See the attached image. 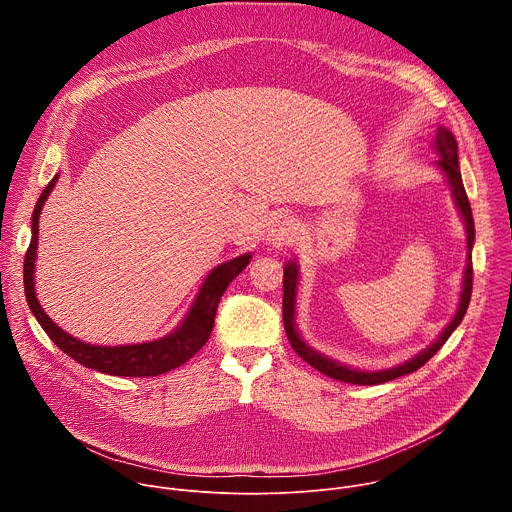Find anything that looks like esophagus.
<instances>
[{
	"mask_svg": "<svg viewBox=\"0 0 512 512\" xmlns=\"http://www.w3.org/2000/svg\"><path fill=\"white\" fill-rule=\"evenodd\" d=\"M291 237H294V223H291L287 216H275V221L271 223L269 229V241H273L275 245H283Z\"/></svg>",
	"mask_w": 512,
	"mask_h": 512,
	"instance_id": "obj_1",
	"label": "esophagus"
}]
</instances>
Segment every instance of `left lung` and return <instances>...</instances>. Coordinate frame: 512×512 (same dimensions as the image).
<instances>
[{
  "instance_id": "1",
  "label": "left lung",
  "mask_w": 512,
  "mask_h": 512,
  "mask_svg": "<svg viewBox=\"0 0 512 512\" xmlns=\"http://www.w3.org/2000/svg\"><path fill=\"white\" fill-rule=\"evenodd\" d=\"M435 150L442 158L437 160V168H440L446 174L448 184L452 186V196L456 200V206L464 218L466 223V239H468V261H466V271H464V285H462V294H460V306L458 312L454 316V320L446 326V330L437 336V340L427 346L423 352H419L417 356H413L411 360L399 364V367L387 369V371H356L350 367H344V364L316 352L314 348H310L302 336L296 330V322H294V314H296V287H298V265L296 263H287L283 269V326H285V334L287 340L294 348L302 360H306L310 367H314L316 371L324 373L326 377H332L336 381L342 383H352V385H379V383H387L393 381L397 377L409 375L413 371H417L419 367L440 350L446 340L452 336V332L460 326L462 318L466 316L468 304H470V296H472V245H474V218H472V208L464 190V182H462V174H460V164H458V143L456 137L452 135L450 129L440 127L435 133Z\"/></svg>"
}]
</instances>
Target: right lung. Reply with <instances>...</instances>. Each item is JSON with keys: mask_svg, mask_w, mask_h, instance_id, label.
Instances as JSON below:
<instances>
[{"mask_svg": "<svg viewBox=\"0 0 512 512\" xmlns=\"http://www.w3.org/2000/svg\"><path fill=\"white\" fill-rule=\"evenodd\" d=\"M58 176H54L48 186L42 190L36 208L32 212V241L26 251L24 259V291L26 300L36 316L38 324L44 328V332L50 336V340L72 360L87 369H95L105 375L115 377H156L164 375L180 364H184L188 358H192L208 340L218 302H221L223 294L227 291L229 283L249 265L251 253L239 255L227 263H221L214 267L208 277L204 279L198 296L184 318V322L168 336L152 342H141V344H125V346H97L87 344L83 340L72 338L62 328H58L48 314L40 308V302L36 300V289H34V261H36V249H38V221H40V210L52 192Z\"/></svg>", "mask_w": 512, "mask_h": 512, "instance_id": "1", "label": "right lung"}]
</instances>
